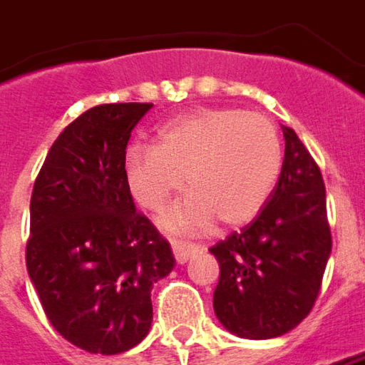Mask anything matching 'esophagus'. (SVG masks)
Segmentation results:
<instances>
[{
  "label": "esophagus",
  "mask_w": 365,
  "mask_h": 365,
  "mask_svg": "<svg viewBox=\"0 0 365 365\" xmlns=\"http://www.w3.org/2000/svg\"><path fill=\"white\" fill-rule=\"evenodd\" d=\"M170 245H173V253H175V259H177V263H187L190 257L197 253V249L199 247L192 245V243H187V241H170Z\"/></svg>",
  "instance_id": "obj_1"
}]
</instances>
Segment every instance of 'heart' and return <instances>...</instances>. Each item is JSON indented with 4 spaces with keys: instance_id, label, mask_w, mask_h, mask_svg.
I'll return each mask as SVG.
<instances>
[{
    "instance_id": "obj_1",
    "label": "heart",
    "mask_w": 365,
    "mask_h": 365,
    "mask_svg": "<svg viewBox=\"0 0 365 365\" xmlns=\"http://www.w3.org/2000/svg\"><path fill=\"white\" fill-rule=\"evenodd\" d=\"M281 143L273 122L237 108L197 110L166 122L156 144H132L124 175L134 200L158 212L182 187L190 190L163 217L175 233L205 231L215 217L227 225L251 221L279 177Z\"/></svg>"
}]
</instances>
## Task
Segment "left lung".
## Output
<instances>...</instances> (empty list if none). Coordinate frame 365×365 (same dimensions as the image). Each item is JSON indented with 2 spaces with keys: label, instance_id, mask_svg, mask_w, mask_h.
Returning <instances> with one entry per match:
<instances>
[{
  "label": "left lung",
  "instance_id": "1",
  "mask_svg": "<svg viewBox=\"0 0 365 365\" xmlns=\"http://www.w3.org/2000/svg\"><path fill=\"white\" fill-rule=\"evenodd\" d=\"M277 187L253 222L211 247L215 315L237 337L271 339L312 312L331 253L322 173L289 126Z\"/></svg>",
  "mask_w": 365,
  "mask_h": 365
}]
</instances>
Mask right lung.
<instances>
[{"label":"right lung","mask_w":365,"mask_h":365,"mask_svg":"<svg viewBox=\"0 0 365 365\" xmlns=\"http://www.w3.org/2000/svg\"><path fill=\"white\" fill-rule=\"evenodd\" d=\"M150 108L86 110L51 144L31 192L29 279L56 331L90 354L138 346L153 324V285L175 269L124 175L130 132Z\"/></svg>","instance_id":"obj_1"}]
</instances>
